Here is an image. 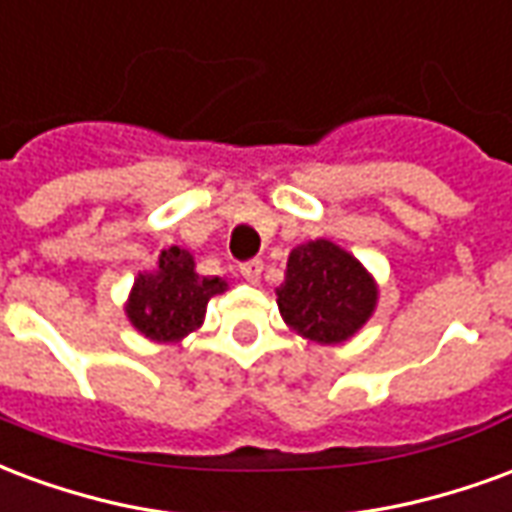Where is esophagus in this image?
Instances as JSON below:
<instances>
[{"mask_svg": "<svg viewBox=\"0 0 512 512\" xmlns=\"http://www.w3.org/2000/svg\"><path fill=\"white\" fill-rule=\"evenodd\" d=\"M260 274H263V260H260V257L241 263V277H244L246 282H252V285H255L257 279H260Z\"/></svg>", "mask_w": 512, "mask_h": 512, "instance_id": "esophagus-1", "label": "esophagus"}]
</instances>
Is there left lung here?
Here are the masks:
<instances>
[{"label": "left lung", "mask_w": 512, "mask_h": 512, "mask_svg": "<svg viewBox=\"0 0 512 512\" xmlns=\"http://www.w3.org/2000/svg\"><path fill=\"white\" fill-rule=\"evenodd\" d=\"M376 296L362 263L323 238L290 252L288 277L277 288L285 323L321 345L343 343L359 332L376 307Z\"/></svg>", "instance_id": "8db88e82"}]
</instances>
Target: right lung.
Listing matches in <instances>:
<instances>
[{
	"mask_svg": "<svg viewBox=\"0 0 512 512\" xmlns=\"http://www.w3.org/2000/svg\"><path fill=\"white\" fill-rule=\"evenodd\" d=\"M224 288V279L200 277L194 271V257L172 246L161 252L153 274H139L126 312L145 337L175 343L200 326L208 299Z\"/></svg>",
	"mask_w": 512,
	"mask_h": 512,
	"instance_id": "1",
	"label": "right lung"
}]
</instances>
